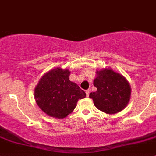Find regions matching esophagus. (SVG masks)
<instances>
[{
    "label": "esophagus",
    "instance_id": "1",
    "mask_svg": "<svg viewBox=\"0 0 156 156\" xmlns=\"http://www.w3.org/2000/svg\"><path fill=\"white\" fill-rule=\"evenodd\" d=\"M90 90H86V95H87V97H89V94H90Z\"/></svg>",
    "mask_w": 156,
    "mask_h": 156
}]
</instances>
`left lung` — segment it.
<instances>
[{"label":"left lung","mask_w":156,"mask_h":156,"mask_svg":"<svg viewBox=\"0 0 156 156\" xmlns=\"http://www.w3.org/2000/svg\"><path fill=\"white\" fill-rule=\"evenodd\" d=\"M97 91L90 94L95 106L107 114L122 111L128 104L131 89L126 78L111 69L97 72L94 80Z\"/></svg>","instance_id":"8db88e82"}]
</instances>
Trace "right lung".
I'll return each mask as SVG.
<instances>
[{
  "instance_id": "obj_1",
  "label": "right lung",
  "mask_w": 156,
  "mask_h": 156,
  "mask_svg": "<svg viewBox=\"0 0 156 156\" xmlns=\"http://www.w3.org/2000/svg\"><path fill=\"white\" fill-rule=\"evenodd\" d=\"M70 71L57 67L42 76L34 89L39 108L49 116L64 119L75 109L77 102L86 94L69 80Z\"/></svg>"
}]
</instances>
